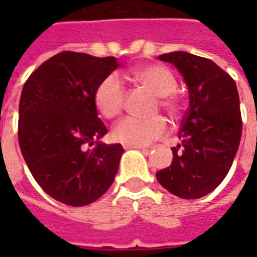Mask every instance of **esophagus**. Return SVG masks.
Masks as SVG:
<instances>
[{
	"label": "esophagus",
	"mask_w": 257,
	"mask_h": 257,
	"mask_svg": "<svg viewBox=\"0 0 257 257\" xmlns=\"http://www.w3.org/2000/svg\"><path fill=\"white\" fill-rule=\"evenodd\" d=\"M124 148H125V149H143V151H145V147H143V145H131V144H124Z\"/></svg>",
	"instance_id": "esophagus-1"
}]
</instances>
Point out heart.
<instances>
[{
	"label": "heart",
	"instance_id": "1",
	"mask_svg": "<svg viewBox=\"0 0 257 257\" xmlns=\"http://www.w3.org/2000/svg\"><path fill=\"white\" fill-rule=\"evenodd\" d=\"M133 78L141 85L148 88L159 96V104L171 116H177L180 112L179 102L175 92L176 78L168 68L160 64L137 66L132 70ZM94 105L105 118L118 116L122 110L125 90L122 82L116 74H109L97 85L94 90ZM168 131V122L164 117L153 116L149 118H137L126 116L117 121L112 128L113 140L131 145H147L160 139Z\"/></svg>",
	"mask_w": 257,
	"mask_h": 257
}]
</instances>
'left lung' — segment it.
<instances>
[{
  "label": "left lung",
  "instance_id": "obj_1",
  "mask_svg": "<svg viewBox=\"0 0 257 257\" xmlns=\"http://www.w3.org/2000/svg\"><path fill=\"white\" fill-rule=\"evenodd\" d=\"M183 74L189 108L181 122V144L173 160L156 173L157 181L181 199H199L212 192L231 169L241 139V113L235 80L209 58L187 52L159 56Z\"/></svg>",
  "mask_w": 257,
  "mask_h": 257
}]
</instances>
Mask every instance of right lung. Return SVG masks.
I'll list each match as a JSON object with an SVG mask.
<instances>
[{
	"instance_id": "add662e5",
	"label": "right lung",
	"mask_w": 257,
	"mask_h": 257,
	"mask_svg": "<svg viewBox=\"0 0 257 257\" xmlns=\"http://www.w3.org/2000/svg\"><path fill=\"white\" fill-rule=\"evenodd\" d=\"M117 68L114 57L66 50L38 66L22 88V156L38 185L70 207L100 199L118 171L124 149L98 141L108 129L93 100L97 85Z\"/></svg>"
}]
</instances>
